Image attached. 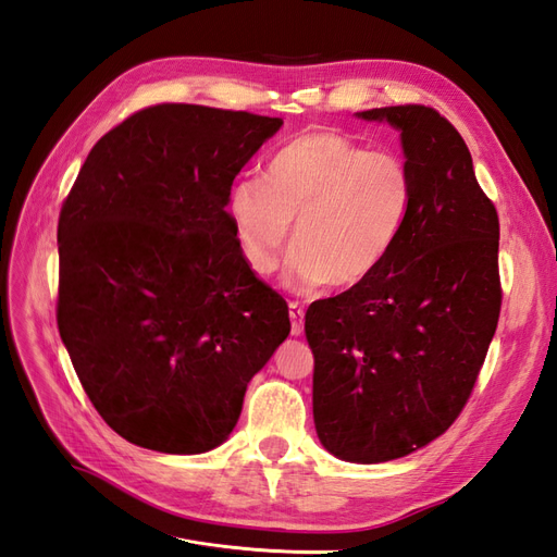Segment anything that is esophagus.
Masks as SVG:
<instances>
[{
  "label": "esophagus",
  "instance_id": "esophagus-1",
  "mask_svg": "<svg viewBox=\"0 0 557 557\" xmlns=\"http://www.w3.org/2000/svg\"><path fill=\"white\" fill-rule=\"evenodd\" d=\"M288 309H290V323H293L290 334L301 336V334H305V309H301L297 301H290Z\"/></svg>",
  "mask_w": 557,
  "mask_h": 557
}]
</instances>
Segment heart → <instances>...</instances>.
<instances>
[{
    "mask_svg": "<svg viewBox=\"0 0 557 557\" xmlns=\"http://www.w3.org/2000/svg\"><path fill=\"white\" fill-rule=\"evenodd\" d=\"M411 205V174L397 156L313 129L276 150L264 183L242 178L232 185L227 218L250 272H272L295 221L285 285L297 293L325 283L350 290L391 258Z\"/></svg>",
    "mask_w": 557,
    "mask_h": 557,
    "instance_id": "b5f03b06",
    "label": "heart"
}]
</instances>
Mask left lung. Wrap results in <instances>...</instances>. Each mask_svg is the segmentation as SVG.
<instances>
[{
  "label": "left lung",
  "mask_w": 557,
  "mask_h": 557,
  "mask_svg": "<svg viewBox=\"0 0 557 557\" xmlns=\"http://www.w3.org/2000/svg\"><path fill=\"white\" fill-rule=\"evenodd\" d=\"M399 132L413 205L364 283L307 311L318 440L346 462L404 458L460 416L502 307L499 221L460 132L430 107L356 113Z\"/></svg>",
  "instance_id": "1"
}]
</instances>
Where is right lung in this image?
Masks as SVG:
<instances>
[{"mask_svg": "<svg viewBox=\"0 0 557 557\" xmlns=\"http://www.w3.org/2000/svg\"><path fill=\"white\" fill-rule=\"evenodd\" d=\"M281 117L137 111L95 144L58 223V327L107 425L141 448L221 446L250 379L290 334L244 262L227 195Z\"/></svg>", "mask_w": 557, "mask_h": 557, "instance_id": "1", "label": "right lung"}]
</instances>
